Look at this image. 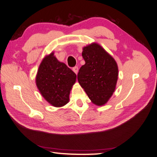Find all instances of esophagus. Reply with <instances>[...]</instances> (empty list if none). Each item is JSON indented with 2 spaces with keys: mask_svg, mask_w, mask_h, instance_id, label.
Returning a JSON list of instances; mask_svg holds the SVG:
<instances>
[{
  "mask_svg": "<svg viewBox=\"0 0 157 157\" xmlns=\"http://www.w3.org/2000/svg\"><path fill=\"white\" fill-rule=\"evenodd\" d=\"M72 70L75 72V74H78V67L75 66V67H73Z\"/></svg>",
  "mask_w": 157,
  "mask_h": 157,
  "instance_id": "34e87169",
  "label": "esophagus"
}]
</instances>
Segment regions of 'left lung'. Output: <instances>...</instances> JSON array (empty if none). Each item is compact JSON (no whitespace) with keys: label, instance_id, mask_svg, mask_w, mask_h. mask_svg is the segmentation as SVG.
<instances>
[{"label":"left lung","instance_id":"8db88e82","mask_svg":"<svg viewBox=\"0 0 157 157\" xmlns=\"http://www.w3.org/2000/svg\"><path fill=\"white\" fill-rule=\"evenodd\" d=\"M82 57L86 63L79 70L78 82L92 103L103 105L115 91L118 65L114 58L96 43L83 47Z\"/></svg>","mask_w":157,"mask_h":157}]
</instances>
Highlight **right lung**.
<instances>
[{
  "label": "right lung",
  "mask_w": 157,
  "mask_h": 157,
  "mask_svg": "<svg viewBox=\"0 0 157 157\" xmlns=\"http://www.w3.org/2000/svg\"><path fill=\"white\" fill-rule=\"evenodd\" d=\"M76 78L75 73L64 63L58 61L52 52L43 58L35 82L47 102L54 107H62L69 102L70 91Z\"/></svg>",
  "instance_id": "add662e5"
}]
</instances>
